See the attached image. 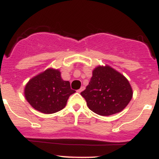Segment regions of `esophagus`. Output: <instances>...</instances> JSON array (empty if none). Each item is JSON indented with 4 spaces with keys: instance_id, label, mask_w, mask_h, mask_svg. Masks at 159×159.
<instances>
[{
    "instance_id": "esophagus-1",
    "label": "esophagus",
    "mask_w": 159,
    "mask_h": 159,
    "mask_svg": "<svg viewBox=\"0 0 159 159\" xmlns=\"http://www.w3.org/2000/svg\"><path fill=\"white\" fill-rule=\"evenodd\" d=\"M84 89H85V87H84V86H81V87L79 89H78V93H81V92H82V91H83Z\"/></svg>"
}]
</instances>
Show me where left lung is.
Instances as JSON below:
<instances>
[{"mask_svg":"<svg viewBox=\"0 0 159 159\" xmlns=\"http://www.w3.org/2000/svg\"><path fill=\"white\" fill-rule=\"evenodd\" d=\"M95 114L110 116L121 112L133 97V90L125 76L110 66H97L86 89L81 93Z\"/></svg>","mask_w":159,"mask_h":159,"instance_id":"1","label":"left lung"}]
</instances>
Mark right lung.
Masks as SVG:
<instances>
[{
	"mask_svg": "<svg viewBox=\"0 0 159 159\" xmlns=\"http://www.w3.org/2000/svg\"><path fill=\"white\" fill-rule=\"evenodd\" d=\"M75 93L69 81H64L59 70L47 69L28 81L25 99L30 106L43 114H53L65 108L69 97Z\"/></svg>",
	"mask_w": 159,
	"mask_h": 159,
	"instance_id": "add662e5",
	"label": "right lung"
}]
</instances>
